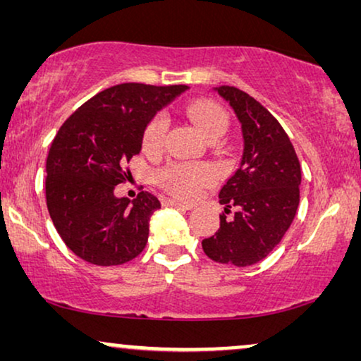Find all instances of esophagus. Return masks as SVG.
Here are the masks:
<instances>
[{
    "instance_id": "esophagus-1",
    "label": "esophagus",
    "mask_w": 361,
    "mask_h": 361,
    "mask_svg": "<svg viewBox=\"0 0 361 361\" xmlns=\"http://www.w3.org/2000/svg\"><path fill=\"white\" fill-rule=\"evenodd\" d=\"M164 204L169 207H174V209H179V210H192V205L180 204V202H176V200H164Z\"/></svg>"
}]
</instances>
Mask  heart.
Returning a JSON list of instances; mask_svg holds the SVG:
<instances>
[{"label":"heart","instance_id":"b5f03b06","mask_svg":"<svg viewBox=\"0 0 361 361\" xmlns=\"http://www.w3.org/2000/svg\"><path fill=\"white\" fill-rule=\"evenodd\" d=\"M187 115L197 126L207 141L224 135L226 130V115L216 103L210 100H194L185 106ZM167 131V118L164 115H156L147 123L145 135H142V147L147 152L159 151L164 142ZM212 172L204 166L190 164H169L159 172V184L172 195L179 199L190 200L197 197L199 190L212 180Z\"/></svg>","mask_w":361,"mask_h":361}]
</instances>
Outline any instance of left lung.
Segmentation results:
<instances>
[{"mask_svg": "<svg viewBox=\"0 0 361 361\" xmlns=\"http://www.w3.org/2000/svg\"><path fill=\"white\" fill-rule=\"evenodd\" d=\"M233 108L243 135L238 169L220 189L219 200L231 219L220 215V228L202 240L210 259L251 266L279 245L299 205L300 164L279 121L248 93L235 87L215 88Z\"/></svg>", "mask_w": 361, "mask_h": 361, "instance_id": "left-lung-1", "label": "left lung"}]
</instances>
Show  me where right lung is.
I'll list each match as a JSON object with an SVG mask.
<instances>
[{
	"label": "right lung",
	"mask_w": 361,
	"mask_h": 361,
	"mask_svg": "<svg viewBox=\"0 0 361 361\" xmlns=\"http://www.w3.org/2000/svg\"><path fill=\"white\" fill-rule=\"evenodd\" d=\"M187 85L121 83L72 113L54 137L46 161V202L52 224L72 253L90 264L116 266L145 250L149 219L161 202L140 192L131 202L115 187L131 172L145 130Z\"/></svg>",
	"instance_id": "obj_1"
}]
</instances>
